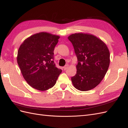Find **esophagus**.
Masks as SVG:
<instances>
[{
	"label": "esophagus",
	"instance_id": "1",
	"mask_svg": "<svg viewBox=\"0 0 128 128\" xmlns=\"http://www.w3.org/2000/svg\"><path fill=\"white\" fill-rule=\"evenodd\" d=\"M68 68H69V65L66 64V65H65V66L63 67V69H64V70H66Z\"/></svg>",
	"mask_w": 128,
	"mask_h": 128
}]
</instances>
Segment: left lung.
I'll list each match as a JSON object with an SVG mask.
<instances>
[{
	"label": "left lung",
	"instance_id": "1",
	"mask_svg": "<svg viewBox=\"0 0 128 128\" xmlns=\"http://www.w3.org/2000/svg\"><path fill=\"white\" fill-rule=\"evenodd\" d=\"M74 46L78 63L76 75L71 78L77 90L87 91L99 84L110 65L109 50L103 41L93 35L75 33L68 37Z\"/></svg>",
	"mask_w": 128,
	"mask_h": 128
}]
</instances>
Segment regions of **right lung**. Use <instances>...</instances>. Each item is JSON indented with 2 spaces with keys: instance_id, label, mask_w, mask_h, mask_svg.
Instances as JSON below:
<instances>
[{
  "instance_id": "add662e5",
  "label": "right lung",
  "mask_w": 128,
  "mask_h": 128,
  "mask_svg": "<svg viewBox=\"0 0 128 128\" xmlns=\"http://www.w3.org/2000/svg\"><path fill=\"white\" fill-rule=\"evenodd\" d=\"M59 38L41 32L26 38L18 50L17 63L23 78L37 90L53 87L62 72L56 66L53 53Z\"/></svg>"
}]
</instances>
